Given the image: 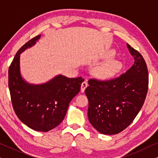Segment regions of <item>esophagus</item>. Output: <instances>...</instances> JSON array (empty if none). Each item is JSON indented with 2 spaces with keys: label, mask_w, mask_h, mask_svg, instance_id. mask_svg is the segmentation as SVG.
<instances>
[{
  "label": "esophagus",
  "mask_w": 158,
  "mask_h": 158,
  "mask_svg": "<svg viewBox=\"0 0 158 158\" xmlns=\"http://www.w3.org/2000/svg\"><path fill=\"white\" fill-rule=\"evenodd\" d=\"M87 86H88V82L86 81H84L81 84V91L82 92L85 91V88H86V87H87Z\"/></svg>",
  "instance_id": "esophagus-1"
}]
</instances>
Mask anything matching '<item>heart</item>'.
I'll list each match as a JSON object with an SVG mask.
<instances>
[{"label":"heart","mask_w":158,"mask_h":158,"mask_svg":"<svg viewBox=\"0 0 158 158\" xmlns=\"http://www.w3.org/2000/svg\"><path fill=\"white\" fill-rule=\"evenodd\" d=\"M115 55V52H110L108 55V58L111 59ZM123 62L120 60H111L106 62L105 63L99 66L96 71V74L101 79H107L113 77L118 73L123 68Z\"/></svg>","instance_id":"heart-1"}]
</instances>
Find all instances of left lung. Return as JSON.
<instances>
[{
    "instance_id": "8db88e82",
    "label": "left lung",
    "mask_w": 158,
    "mask_h": 158,
    "mask_svg": "<svg viewBox=\"0 0 158 158\" xmlns=\"http://www.w3.org/2000/svg\"><path fill=\"white\" fill-rule=\"evenodd\" d=\"M135 63L126 73L109 81L90 79L85 94L88 119L103 135H115L127 128L139 113L148 90V70L139 52L127 44Z\"/></svg>"
}]
</instances>
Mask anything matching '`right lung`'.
<instances>
[{
    "mask_svg": "<svg viewBox=\"0 0 158 158\" xmlns=\"http://www.w3.org/2000/svg\"><path fill=\"white\" fill-rule=\"evenodd\" d=\"M31 39L19 49L8 70V88L15 113L23 124L34 130L48 131L64 119L69 103L78 94L84 79L58 75L47 83L34 85L22 78L20 55L40 40Z\"/></svg>",
    "mask_w": 158,
    "mask_h": 158,
    "instance_id": "right-lung-1",
    "label": "right lung"
}]
</instances>
